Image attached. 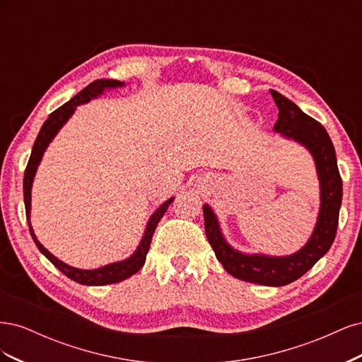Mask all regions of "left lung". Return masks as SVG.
I'll list each match as a JSON object with an SVG mask.
<instances>
[{
  "label": "left lung",
  "instance_id": "8db88e82",
  "mask_svg": "<svg viewBox=\"0 0 362 362\" xmlns=\"http://www.w3.org/2000/svg\"><path fill=\"white\" fill-rule=\"evenodd\" d=\"M270 93L279 110L273 129L303 145L315 161L320 181V211L313 235L308 243L293 255H247L226 243L217 217L206 204L204 205V221L208 242L229 275L259 286L281 287L305 275L332 246L343 199V181L338 172L332 140L323 125L305 115L288 98L276 90H270Z\"/></svg>",
  "mask_w": 362,
  "mask_h": 362
}]
</instances>
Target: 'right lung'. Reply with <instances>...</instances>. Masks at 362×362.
<instances>
[{
    "mask_svg": "<svg viewBox=\"0 0 362 362\" xmlns=\"http://www.w3.org/2000/svg\"><path fill=\"white\" fill-rule=\"evenodd\" d=\"M124 83L117 81V80H96L93 83H90L87 87L75 95L71 101H68L66 104H63L60 108H57L56 112H52L49 115V117L43 122L39 134L36 137L35 145H33V151L31 156L28 160V164L25 168V173H24V202H25V214H27V221H28V226H30V234L35 240V243L37 246V249L45 255L54 266H56L63 275H66L68 278H71L72 281L83 284V286H107V284H116L124 281L129 276H133L134 273H137L141 267L145 264L146 259V254L151 246V240L152 235H154L156 228L160 222V218L166 213V210L169 208V205L172 204L173 198H170L169 201H166L164 204L160 205V208H157V211L151 216L149 222L146 225L144 238L139 245V247L136 249V252L131 255L128 259L124 261H117V262H112V264H107L104 267L100 269H93V270H81V269H75L71 267L68 264H64L63 261H60L59 258L54 257L52 254L43 247L39 240L36 238L35 233H33V228L30 225V208H31V185H33V180H35V175L37 170L39 163L43 157V152L48 148L49 141L56 137V134L59 133V129L66 124V120L72 116V113L75 112L76 105L80 104H86L89 103L93 98L100 96L105 89H115V87H122Z\"/></svg>",
    "mask_w": 362,
    "mask_h": 362,
    "instance_id": "1",
    "label": "right lung"
}]
</instances>
